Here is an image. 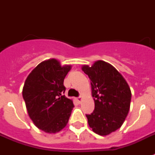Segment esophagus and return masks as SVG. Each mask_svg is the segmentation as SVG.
I'll return each mask as SVG.
<instances>
[{
    "label": "esophagus",
    "mask_w": 155,
    "mask_h": 155,
    "mask_svg": "<svg viewBox=\"0 0 155 155\" xmlns=\"http://www.w3.org/2000/svg\"><path fill=\"white\" fill-rule=\"evenodd\" d=\"M81 101H82V97H77V101L79 102V103H80V102H81Z\"/></svg>",
    "instance_id": "esophagus-1"
}]
</instances>
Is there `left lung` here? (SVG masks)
<instances>
[{"label": "left lung", "mask_w": 155, "mask_h": 155, "mask_svg": "<svg viewBox=\"0 0 155 155\" xmlns=\"http://www.w3.org/2000/svg\"><path fill=\"white\" fill-rule=\"evenodd\" d=\"M88 75L94 97L95 109L86 114L92 131L101 136L114 132L122 125L130 110L131 91L122 75L104 61L83 66Z\"/></svg>", "instance_id": "obj_1"}]
</instances>
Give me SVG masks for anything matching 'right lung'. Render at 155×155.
<instances>
[{
	"label": "right lung",
	"instance_id": "right-lung-1",
	"mask_svg": "<svg viewBox=\"0 0 155 155\" xmlns=\"http://www.w3.org/2000/svg\"><path fill=\"white\" fill-rule=\"evenodd\" d=\"M71 66L54 58L39 63L28 75L22 96L30 119L38 129L54 134L65 127L74 104L63 95L64 78Z\"/></svg>",
	"mask_w": 155,
	"mask_h": 155
}]
</instances>
